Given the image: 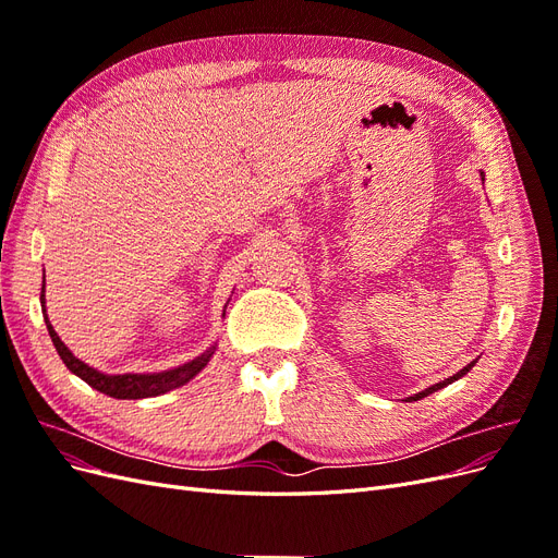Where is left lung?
<instances>
[{
	"instance_id": "8db88e82",
	"label": "left lung",
	"mask_w": 558,
	"mask_h": 558,
	"mask_svg": "<svg viewBox=\"0 0 558 558\" xmlns=\"http://www.w3.org/2000/svg\"><path fill=\"white\" fill-rule=\"evenodd\" d=\"M475 363H477V359H475V361H472V363H468V365H465V367L461 369V373H456L453 377H449V379H445V381H440V384H435V386H428V388H426V391H421V393H414V396H410L408 400H410V402H412V400H421V398H426V396H430L433 391H440V388H445L447 384H451V381H456V379H461L463 375H468V373H470V369H472V365H475Z\"/></svg>"
}]
</instances>
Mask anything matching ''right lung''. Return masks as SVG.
<instances>
[{
    "mask_svg": "<svg viewBox=\"0 0 558 558\" xmlns=\"http://www.w3.org/2000/svg\"><path fill=\"white\" fill-rule=\"evenodd\" d=\"M41 310L46 314V300H44V289H41ZM46 328L50 340L56 344V351L60 353L62 363L72 369L76 377H81L88 386L97 388L99 393L118 398V400H140V398H154V396H162L167 391H174V388L189 384L202 367L209 363V359L214 356L216 344L209 347L202 356L193 359L191 363H183L179 367L165 369V373H154V375H105L99 369L86 365L83 361H78L74 353L64 347V342L58 337V332L50 326L48 316H44Z\"/></svg>",
    "mask_w": 558,
    "mask_h": 558,
    "instance_id": "obj_1",
    "label": "right lung"
}]
</instances>
